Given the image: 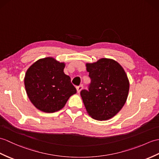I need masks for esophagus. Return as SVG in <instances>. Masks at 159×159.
Segmentation results:
<instances>
[{
	"mask_svg": "<svg viewBox=\"0 0 159 159\" xmlns=\"http://www.w3.org/2000/svg\"><path fill=\"white\" fill-rule=\"evenodd\" d=\"M83 85H80V86H78V87H76V90H77V93H79L81 91V90L83 89Z\"/></svg>",
	"mask_w": 159,
	"mask_h": 159,
	"instance_id": "esophagus-1",
	"label": "esophagus"
}]
</instances>
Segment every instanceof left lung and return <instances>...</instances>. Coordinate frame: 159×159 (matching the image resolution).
<instances>
[{"label":"left lung","instance_id":"1","mask_svg":"<svg viewBox=\"0 0 159 159\" xmlns=\"http://www.w3.org/2000/svg\"><path fill=\"white\" fill-rule=\"evenodd\" d=\"M91 79L89 91H80L89 115L98 120L111 119L125 105L129 90V81L123 68L115 60L99 59L87 63Z\"/></svg>","mask_w":159,"mask_h":159}]
</instances>
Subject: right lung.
Instances as JSON below:
<instances>
[{
  "label": "right lung",
  "mask_w": 159,
  "mask_h": 159,
  "mask_svg": "<svg viewBox=\"0 0 159 159\" xmlns=\"http://www.w3.org/2000/svg\"><path fill=\"white\" fill-rule=\"evenodd\" d=\"M65 66L64 62L48 57L35 61L25 72L24 84L28 97L40 111H59L76 93L70 77L64 72Z\"/></svg>",
  "instance_id": "add662e5"
}]
</instances>
